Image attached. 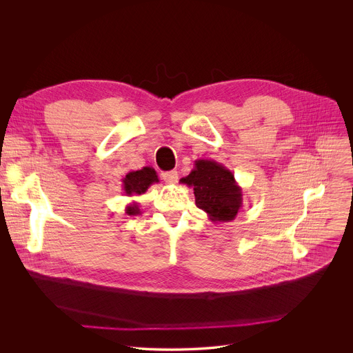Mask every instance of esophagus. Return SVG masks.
I'll return each mask as SVG.
<instances>
[{"label":"esophagus","instance_id":"34e87169","mask_svg":"<svg viewBox=\"0 0 353 353\" xmlns=\"http://www.w3.org/2000/svg\"><path fill=\"white\" fill-rule=\"evenodd\" d=\"M163 180L168 183V184H176L177 183V179H179V174L176 170H170V172H165L162 174Z\"/></svg>","mask_w":353,"mask_h":353}]
</instances>
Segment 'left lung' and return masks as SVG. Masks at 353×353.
<instances>
[{
    "label": "left lung",
    "instance_id": "1",
    "mask_svg": "<svg viewBox=\"0 0 353 353\" xmlns=\"http://www.w3.org/2000/svg\"><path fill=\"white\" fill-rule=\"evenodd\" d=\"M180 181L192 187L195 205L214 223L232 222L241 208V187L234 174L212 159H196L194 169Z\"/></svg>",
    "mask_w": 353,
    "mask_h": 353
}]
</instances>
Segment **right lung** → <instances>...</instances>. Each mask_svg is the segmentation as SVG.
<instances>
[{
  "instance_id": "add662e5",
  "label": "right lung",
  "mask_w": 353,
  "mask_h": 353,
  "mask_svg": "<svg viewBox=\"0 0 353 353\" xmlns=\"http://www.w3.org/2000/svg\"><path fill=\"white\" fill-rule=\"evenodd\" d=\"M154 183H159L158 174L155 169L152 168H142L141 170H132L125 174L123 179V191L125 195L132 196V195H141L146 192V190L152 185ZM125 214L127 215H139V207L138 203L128 204L125 207Z\"/></svg>"
}]
</instances>
